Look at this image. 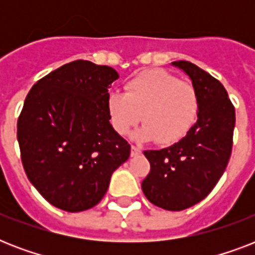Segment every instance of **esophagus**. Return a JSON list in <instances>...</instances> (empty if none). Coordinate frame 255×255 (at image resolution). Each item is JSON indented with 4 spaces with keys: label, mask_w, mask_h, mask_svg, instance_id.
<instances>
[{
    "label": "esophagus",
    "mask_w": 255,
    "mask_h": 255,
    "mask_svg": "<svg viewBox=\"0 0 255 255\" xmlns=\"http://www.w3.org/2000/svg\"><path fill=\"white\" fill-rule=\"evenodd\" d=\"M140 153H141V151H140L139 148L135 147V145H132V147H131V156H132V157H135V156H139Z\"/></svg>",
    "instance_id": "obj_1"
}]
</instances>
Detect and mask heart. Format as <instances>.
<instances>
[{"label":"heart","mask_w":255,"mask_h":255,"mask_svg":"<svg viewBox=\"0 0 255 255\" xmlns=\"http://www.w3.org/2000/svg\"><path fill=\"white\" fill-rule=\"evenodd\" d=\"M107 111L119 135H126L141 118L144 124L133 139L170 144L184 137L194 124L198 98L193 86L165 70H147L127 82L126 92L108 94Z\"/></svg>","instance_id":"obj_1"}]
</instances>
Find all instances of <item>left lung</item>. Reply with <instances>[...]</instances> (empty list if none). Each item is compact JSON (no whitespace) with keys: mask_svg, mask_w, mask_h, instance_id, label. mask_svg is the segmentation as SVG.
<instances>
[{"mask_svg":"<svg viewBox=\"0 0 255 255\" xmlns=\"http://www.w3.org/2000/svg\"><path fill=\"white\" fill-rule=\"evenodd\" d=\"M197 92V122L180 141L159 151H144L151 172L141 182L153 205L180 212L212 192L225 172L233 145L236 112L225 87L186 61L172 62Z\"/></svg>","mask_w":255,"mask_h":255,"instance_id":"1","label":"left lung"}]
</instances>
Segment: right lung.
<instances>
[{"label": "right lung", "mask_w": 255, "mask_h": 255, "mask_svg": "<svg viewBox=\"0 0 255 255\" xmlns=\"http://www.w3.org/2000/svg\"><path fill=\"white\" fill-rule=\"evenodd\" d=\"M116 70L74 61L31 87L17 123L26 176L45 200L83 212L103 198L114 170L131 145L114 129L107 111Z\"/></svg>", "instance_id": "right-lung-1"}]
</instances>
